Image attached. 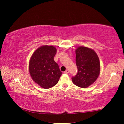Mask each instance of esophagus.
<instances>
[{
	"label": "esophagus",
	"instance_id": "34e87169",
	"mask_svg": "<svg viewBox=\"0 0 124 124\" xmlns=\"http://www.w3.org/2000/svg\"><path fill=\"white\" fill-rule=\"evenodd\" d=\"M68 73H69L68 70H66V71H64V73H65V74H68Z\"/></svg>",
	"mask_w": 124,
	"mask_h": 124
}]
</instances>
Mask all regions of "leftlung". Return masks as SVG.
<instances>
[{
  "mask_svg": "<svg viewBox=\"0 0 124 124\" xmlns=\"http://www.w3.org/2000/svg\"><path fill=\"white\" fill-rule=\"evenodd\" d=\"M78 73L72 78L74 84L86 88L97 79L100 73V60L93 50L79 46L75 50Z\"/></svg>",
  "mask_w": 124,
  "mask_h": 124,
  "instance_id": "left-lung-1",
  "label": "left lung"
}]
</instances>
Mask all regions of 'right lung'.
I'll list each match as a JSON object with an SVG mask.
<instances>
[{"mask_svg":"<svg viewBox=\"0 0 124 124\" xmlns=\"http://www.w3.org/2000/svg\"><path fill=\"white\" fill-rule=\"evenodd\" d=\"M56 51L53 46H42L35 50L29 61L31 77L44 89H49L57 84L62 74L54 60Z\"/></svg>","mask_w":124,"mask_h":124,"instance_id":"1","label":"right lung"}]
</instances>
